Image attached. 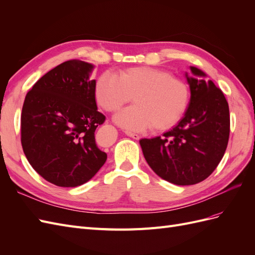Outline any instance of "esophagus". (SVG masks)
<instances>
[{
  "mask_svg": "<svg viewBox=\"0 0 255 255\" xmlns=\"http://www.w3.org/2000/svg\"><path fill=\"white\" fill-rule=\"evenodd\" d=\"M126 134L128 136V137H132L133 139H136V140H138L139 139V135H137V134H135V133H132V132H128V130H127L126 132Z\"/></svg>",
  "mask_w": 255,
  "mask_h": 255,
  "instance_id": "1",
  "label": "esophagus"
}]
</instances>
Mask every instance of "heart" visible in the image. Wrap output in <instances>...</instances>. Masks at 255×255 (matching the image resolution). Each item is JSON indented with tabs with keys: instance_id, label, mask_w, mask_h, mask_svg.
Masks as SVG:
<instances>
[{
	"instance_id": "1",
	"label": "heart",
	"mask_w": 255,
	"mask_h": 255,
	"mask_svg": "<svg viewBox=\"0 0 255 255\" xmlns=\"http://www.w3.org/2000/svg\"><path fill=\"white\" fill-rule=\"evenodd\" d=\"M95 96L106 112L118 111L133 98L135 105L121 111L115 119L126 129L142 132L152 127L164 130L175 126L187 111L190 91L184 81L161 69L130 67L118 75H100Z\"/></svg>"
}]
</instances>
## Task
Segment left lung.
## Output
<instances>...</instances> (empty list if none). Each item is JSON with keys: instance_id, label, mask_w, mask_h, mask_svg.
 <instances>
[{"instance_id": "left-lung-1", "label": "left lung", "mask_w": 255, "mask_h": 255, "mask_svg": "<svg viewBox=\"0 0 255 255\" xmlns=\"http://www.w3.org/2000/svg\"><path fill=\"white\" fill-rule=\"evenodd\" d=\"M186 74L190 102L182 120L172 129L139 142L146 163L161 179L175 185L204 181L222 159L230 136L227 99L205 73L190 67Z\"/></svg>"}]
</instances>
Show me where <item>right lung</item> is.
Masks as SVG:
<instances>
[{"label":"right lung","instance_id":"obj_1","mask_svg":"<svg viewBox=\"0 0 255 255\" xmlns=\"http://www.w3.org/2000/svg\"><path fill=\"white\" fill-rule=\"evenodd\" d=\"M92 69L79 59L65 61L38 80L23 103V152L35 171L56 186L88 182L107 158L95 138L105 116L98 112Z\"/></svg>","mask_w":255,"mask_h":255}]
</instances>
